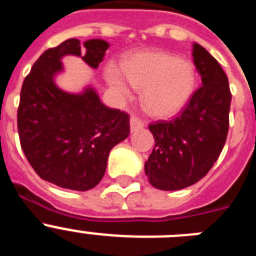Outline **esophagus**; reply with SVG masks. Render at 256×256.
<instances>
[{"label": "esophagus", "mask_w": 256, "mask_h": 256, "mask_svg": "<svg viewBox=\"0 0 256 256\" xmlns=\"http://www.w3.org/2000/svg\"><path fill=\"white\" fill-rule=\"evenodd\" d=\"M130 130H132V132H136V130H141V128H144V122H142L141 119H138V118H136V116L130 118Z\"/></svg>", "instance_id": "34e87169"}]
</instances>
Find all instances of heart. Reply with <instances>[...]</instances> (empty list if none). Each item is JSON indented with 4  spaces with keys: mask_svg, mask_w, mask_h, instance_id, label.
Segmentation results:
<instances>
[{
    "mask_svg": "<svg viewBox=\"0 0 256 256\" xmlns=\"http://www.w3.org/2000/svg\"><path fill=\"white\" fill-rule=\"evenodd\" d=\"M123 72L115 66L108 68V86L120 98L130 96L128 82L137 90H144L142 105L152 116L168 118L180 112L195 90V70L191 62L165 52L137 54L124 62Z\"/></svg>",
    "mask_w": 256,
    "mask_h": 256,
    "instance_id": "1",
    "label": "heart"
}]
</instances>
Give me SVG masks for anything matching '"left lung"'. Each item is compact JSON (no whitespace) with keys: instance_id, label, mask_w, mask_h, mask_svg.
<instances>
[{"instance_id":"1","label":"left lung","mask_w":256,"mask_h":256,"mask_svg":"<svg viewBox=\"0 0 256 256\" xmlns=\"http://www.w3.org/2000/svg\"><path fill=\"white\" fill-rule=\"evenodd\" d=\"M192 56L202 86L180 115L148 126L155 146L144 162V173L162 191L186 188L205 177L227 140L232 100L227 76L198 44H194Z\"/></svg>"}]
</instances>
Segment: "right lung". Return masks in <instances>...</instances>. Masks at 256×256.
Segmentation results:
<instances>
[{"label": "right lung", "instance_id": "1", "mask_svg": "<svg viewBox=\"0 0 256 256\" xmlns=\"http://www.w3.org/2000/svg\"><path fill=\"white\" fill-rule=\"evenodd\" d=\"M110 44L70 38L40 56L26 76L18 108L24 155L42 180L61 188L88 191L106 170L108 154L130 136V115L101 102L92 86L79 94L55 83L61 58L73 55L97 69Z\"/></svg>", "mask_w": 256, "mask_h": 256}]
</instances>
